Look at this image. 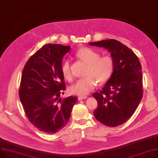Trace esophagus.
Here are the masks:
<instances>
[{
    "label": "esophagus",
    "mask_w": 158,
    "mask_h": 158,
    "mask_svg": "<svg viewBox=\"0 0 158 158\" xmlns=\"http://www.w3.org/2000/svg\"><path fill=\"white\" fill-rule=\"evenodd\" d=\"M87 98V96H79L78 97V100H83V99H86Z\"/></svg>",
    "instance_id": "obj_1"
}]
</instances>
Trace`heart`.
<instances>
[{"instance_id": "obj_1", "label": "heart", "mask_w": 158, "mask_h": 158, "mask_svg": "<svg viewBox=\"0 0 158 158\" xmlns=\"http://www.w3.org/2000/svg\"><path fill=\"white\" fill-rule=\"evenodd\" d=\"M75 56L87 64L86 77L77 80L75 84L69 88L73 94L84 96L95 89L98 81L103 83L111 77L114 69V61L110 56H100V54L89 48H82L75 52ZM61 72L63 77L68 81L72 79L71 62L68 59L62 64Z\"/></svg>"}]
</instances>
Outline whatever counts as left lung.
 <instances>
[{
	"label": "left lung",
	"instance_id": "left-lung-1",
	"mask_svg": "<svg viewBox=\"0 0 158 158\" xmlns=\"http://www.w3.org/2000/svg\"><path fill=\"white\" fill-rule=\"evenodd\" d=\"M89 44L107 49L114 61L111 77L100 92L92 94L98 101L94 115L104 125L120 126L133 115L143 98L141 63L130 49L116 40Z\"/></svg>",
	"mask_w": 158,
	"mask_h": 158
}]
</instances>
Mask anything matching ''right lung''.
Masks as SVG:
<instances>
[{
	"instance_id": "add662e5",
	"label": "right lung",
	"mask_w": 158,
	"mask_h": 158,
	"mask_svg": "<svg viewBox=\"0 0 158 158\" xmlns=\"http://www.w3.org/2000/svg\"><path fill=\"white\" fill-rule=\"evenodd\" d=\"M70 46L48 44L37 51L23 68L19 98L31 123L45 133H55L66 126L76 96L60 98L66 90L61 72L63 56Z\"/></svg>"
}]
</instances>
